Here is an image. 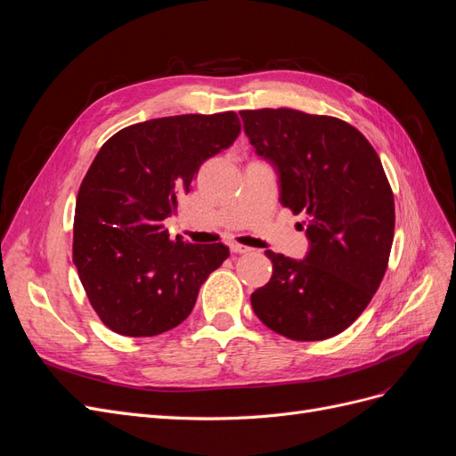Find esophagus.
I'll list each match as a JSON object with an SVG mask.
<instances>
[{"instance_id":"34e87169","label":"esophagus","mask_w":456,"mask_h":456,"mask_svg":"<svg viewBox=\"0 0 456 456\" xmlns=\"http://www.w3.org/2000/svg\"><path fill=\"white\" fill-rule=\"evenodd\" d=\"M230 249H232V253H240V255H245V253H251L253 249L251 247H247V245H241V243H230Z\"/></svg>"}]
</instances>
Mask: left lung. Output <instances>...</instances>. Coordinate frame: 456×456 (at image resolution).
Segmentation results:
<instances>
[{
	"mask_svg": "<svg viewBox=\"0 0 456 456\" xmlns=\"http://www.w3.org/2000/svg\"><path fill=\"white\" fill-rule=\"evenodd\" d=\"M255 154L278 173L280 201L306 215L302 260L266 251L270 281L251 295L258 320L291 340L342 333L367 308L394 241V194L380 158L350 123L291 108L243 110Z\"/></svg>",
	"mask_w": 456,
	"mask_h": 456,
	"instance_id": "obj_1",
	"label": "left lung"
}]
</instances>
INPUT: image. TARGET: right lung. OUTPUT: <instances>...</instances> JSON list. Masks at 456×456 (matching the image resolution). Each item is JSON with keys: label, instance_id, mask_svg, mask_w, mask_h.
Here are the masks:
<instances>
[{"label": "right lung", "instance_id": "1", "mask_svg": "<svg viewBox=\"0 0 456 456\" xmlns=\"http://www.w3.org/2000/svg\"><path fill=\"white\" fill-rule=\"evenodd\" d=\"M241 131L233 112L148 119L102 144L79 186L74 265L91 306L123 337H156L181 325L200 287L230 256L223 243L169 238L200 165Z\"/></svg>", "mask_w": 456, "mask_h": 456}]
</instances>
